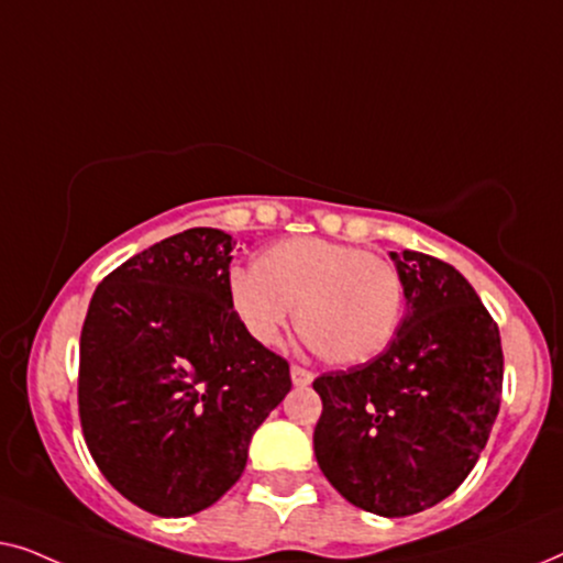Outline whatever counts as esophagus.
I'll use <instances>...</instances> for the list:
<instances>
[{"mask_svg": "<svg viewBox=\"0 0 563 563\" xmlns=\"http://www.w3.org/2000/svg\"><path fill=\"white\" fill-rule=\"evenodd\" d=\"M289 374H291V384H295V387H307V384H312V372H307V368H302V366H291L289 368Z\"/></svg>", "mask_w": 563, "mask_h": 563, "instance_id": "1", "label": "esophagus"}]
</instances>
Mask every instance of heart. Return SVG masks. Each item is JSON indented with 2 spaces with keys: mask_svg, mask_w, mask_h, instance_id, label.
Here are the masks:
<instances>
[{
  "mask_svg": "<svg viewBox=\"0 0 563 563\" xmlns=\"http://www.w3.org/2000/svg\"><path fill=\"white\" fill-rule=\"evenodd\" d=\"M245 333L276 345L297 307V330L330 366H361L389 349L405 314L397 266L356 245L295 238L261 251L228 284Z\"/></svg>",
  "mask_w": 563,
  "mask_h": 563,
  "instance_id": "obj_1",
  "label": "heart"
}]
</instances>
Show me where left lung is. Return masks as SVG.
<instances>
[{"instance_id": "left-lung-1", "label": "left lung", "mask_w": 563, "mask_h": 563, "mask_svg": "<svg viewBox=\"0 0 563 563\" xmlns=\"http://www.w3.org/2000/svg\"><path fill=\"white\" fill-rule=\"evenodd\" d=\"M405 320L389 349L312 382L314 459L361 510L405 518L459 489L487 445L503 395V343L472 284L445 261L389 253Z\"/></svg>"}]
</instances>
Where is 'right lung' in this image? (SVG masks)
I'll return each instance as SVG.
<instances>
[{"instance_id":"1","label":"right lung","mask_w":563,"mask_h":563,"mask_svg":"<svg viewBox=\"0 0 563 563\" xmlns=\"http://www.w3.org/2000/svg\"><path fill=\"white\" fill-rule=\"evenodd\" d=\"M235 241L191 228L128 258L89 302L79 349L84 441L122 497L184 518L241 479L289 364L230 307Z\"/></svg>"}]
</instances>
